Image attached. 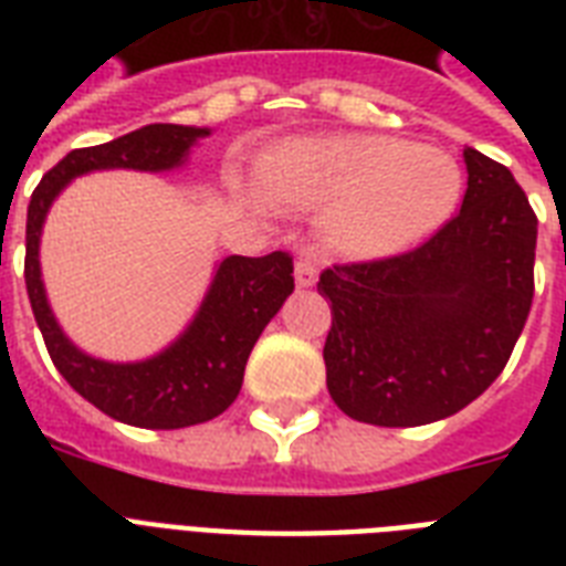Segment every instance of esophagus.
Wrapping results in <instances>:
<instances>
[{"label":"esophagus","instance_id":"1","mask_svg":"<svg viewBox=\"0 0 566 566\" xmlns=\"http://www.w3.org/2000/svg\"><path fill=\"white\" fill-rule=\"evenodd\" d=\"M317 275H319V266L314 258H300V261H296V284H300V287L317 284Z\"/></svg>","mask_w":566,"mask_h":566}]
</instances>
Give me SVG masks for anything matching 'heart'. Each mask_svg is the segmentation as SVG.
I'll return each instance as SVG.
<instances>
[{"mask_svg":"<svg viewBox=\"0 0 566 566\" xmlns=\"http://www.w3.org/2000/svg\"><path fill=\"white\" fill-rule=\"evenodd\" d=\"M264 179L284 202L326 208V240L355 258L417 247L449 220L461 196L452 155L385 135L287 140L270 153Z\"/></svg>","mask_w":566,"mask_h":566,"instance_id":"obj_1","label":"heart"}]
</instances>
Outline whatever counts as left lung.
Here are the masks:
<instances>
[{
    "label": "left lung",
    "mask_w": 566,
    "mask_h": 566,
    "mask_svg": "<svg viewBox=\"0 0 566 566\" xmlns=\"http://www.w3.org/2000/svg\"><path fill=\"white\" fill-rule=\"evenodd\" d=\"M461 211L399 255L332 264L323 358L353 420L405 429L443 420L509 364L535 300L537 217L505 164L464 149Z\"/></svg>",
    "instance_id": "1"
}]
</instances>
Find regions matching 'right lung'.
Segmentation results:
<instances>
[{
  "mask_svg": "<svg viewBox=\"0 0 566 566\" xmlns=\"http://www.w3.org/2000/svg\"><path fill=\"white\" fill-rule=\"evenodd\" d=\"M205 135V128L155 123L111 144L73 149L40 179L29 202L25 291L49 358L75 394L114 420L140 429L196 426L238 399L252 346L293 293V255L279 249L264 258H226L196 319L167 353L140 364H108L78 353L57 328L40 282V229L52 199L75 176L111 167L170 170Z\"/></svg>",
  "mask_w": 566,
  "mask_h": 566,
  "instance_id": "obj_1",
  "label": "right lung"
}]
</instances>
